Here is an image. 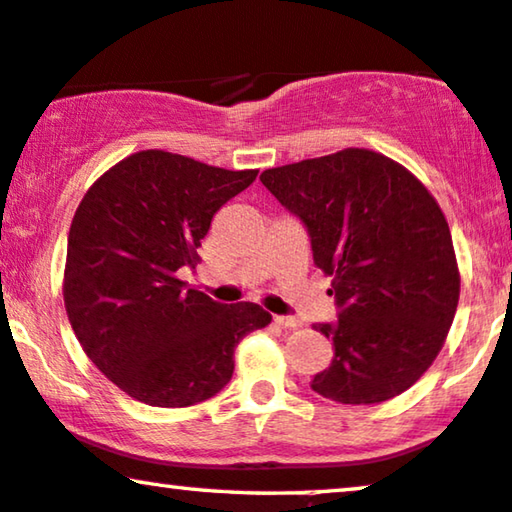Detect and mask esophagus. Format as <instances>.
Returning <instances> with one entry per match:
<instances>
[{
	"label": "esophagus",
	"instance_id": "esophagus-1",
	"mask_svg": "<svg viewBox=\"0 0 512 512\" xmlns=\"http://www.w3.org/2000/svg\"><path fill=\"white\" fill-rule=\"evenodd\" d=\"M274 323L285 327V330H297V327H302V320L292 316H274Z\"/></svg>",
	"mask_w": 512,
	"mask_h": 512
}]
</instances>
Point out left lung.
Listing matches in <instances>:
<instances>
[{"instance_id":"obj_1","label":"left lung","mask_w":512,"mask_h":512,"mask_svg":"<svg viewBox=\"0 0 512 512\" xmlns=\"http://www.w3.org/2000/svg\"><path fill=\"white\" fill-rule=\"evenodd\" d=\"M262 185L299 215L332 278L335 358L311 388L342 405L384 403L424 377L445 344L461 274L445 213L398 161L363 147L269 168Z\"/></svg>"}]
</instances>
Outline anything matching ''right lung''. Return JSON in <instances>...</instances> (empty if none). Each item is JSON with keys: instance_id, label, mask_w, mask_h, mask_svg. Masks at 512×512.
I'll return each instance as SVG.
<instances>
[{"instance_id": "right-lung-1", "label": "right lung", "mask_w": 512, "mask_h": 512, "mask_svg": "<svg viewBox=\"0 0 512 512\" xmlns=\"http://www.w3.org/2000/svg\"><path fill=\"white\" fill-rule=\"evenodd\" d=\"M260 170H227L142 149L88 187L67 236L63 299L91 363L152 407L213 398L234 351L271 316L260 304H217L177 271L201 262V238Z\"/></svg>"}]
</instances>
